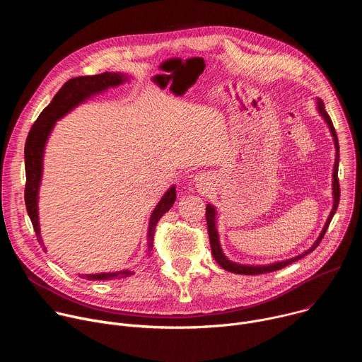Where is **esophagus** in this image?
I'll return each instance as SVG.
<instances>
[{
	"instance_id": "34e87169",
	"label": "esophagus",
	"mask_w": 362,
	"mask_h": 362,
	"mask_svg": "<svg viewBox=\"0 0 362 362\" xmlns=\"http://www.w3.org/2000/svg\"><path fill=\"white\" fill-rule=\"evenodd\" d=\"M194 180H196V186H197L199 192H202V193L208 192V187H209V177L208 176H206V175H197L194 177Z\"/></svg>"
}]
</instances>
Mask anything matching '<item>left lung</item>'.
Wrapping results in <instances>:
<instances>
[{
  "label": "left lung",
  "mask_w": 362,
  "mask_h": 362,
  "mask_svg": "<svg viewBox=\"0 0 362 362\" xmlns=\"http://www.w3.org/2000/svg\"><path fill=\"white\" fill-rule=\"evenodd\" d=\"M318 112L320 115L324 117V120L327 122L329 130H331V134L334 137V141H335V148H337V154H335V165H334V175H332V190H334V208L331 211V215L320 235V238L317 239V242L311 246V249L305 250L303 253L292 257V259H288V261H282V262H276V264H271V265H259V267H255V265H242V264H235L232 261H229L228 257L223 255L222 249H221V243H219V235H218V230H216V211L212 204H208L206 206V222H208V232H209V239H211V247H212V255L215 257V261L226 271L229 272H233V274H239V275H259V274H268V272H274V271H278V269H282L293 262H296L298 259H300V257L306 256L308 253H311L322 240L331 221H332V216L334 214L337 212L338 209V204H339V196H341V192H339V180H338V165H339V144H338V137H337V132L334 129V124H332V120L331 117L328 116V113L325 112V106L321 98H318Z\"/></svg>",
  "instance_id": "left-lung-1"
}]
</instances>
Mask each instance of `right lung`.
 Masks as SVG:
<instances>
[{
	"mask_svg": "<svg viewBox=\"0 0 362 362\" xmlns=\"http://www.w3.org/2000/svg\"><path fill=\"white\" fill-rule=\"evenodd\" d=\"M127 77L122 73H101L95 76H84V77H74L64 83V86L59 90L54 95L53 101L40 113L38 119L33 124L25 147H24V159H25V208L28 216L31 219L33 228L35 230L37 240L42 245V239L40 235V225H38V189L41 183L42 175V153L45 147V141L49 136V132L53 130L54 123L66 116L71 109H74L80 103H83L90 95L106 90L109 87H115L126 81ZM176 200V187L172 186L162 200L154 208L150 222H148V232H147V255L153 249V236L154 229H156L158 222L160 218L172 208ZM133 275L132 271H119L112 274H94V275H83L81 278L88 281H107V279H122Z\"/></svg>",
	"mask_w": 362,
	"mask_h": 362,
	"instance_id": "right-lung-1",
	"label": "right lung"
}]
</instances>
